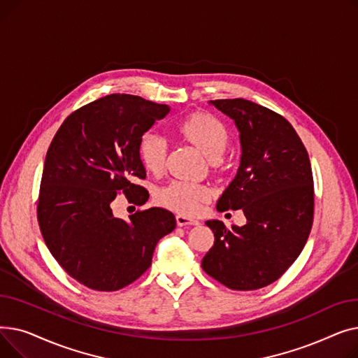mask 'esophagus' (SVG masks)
<instances>
[{
  "label": "esophagus",
  "instance_id": "obj_1",
  "mask_svg": "<svg viewBox=\"0 0 358 358\" xmlns=\"http://www.w3.org/2000/svg\"><path fill=\"white\" fill-rule=\"evenodd\" d=\"M176 220H177L178 227H194V224H199V220H196L193 217H187L184 215H177Z\"/></svg>",
  "mask_w": 358,
  "mask_h": 358
}]
</instances>
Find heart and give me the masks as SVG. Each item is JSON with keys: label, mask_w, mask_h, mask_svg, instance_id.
<instances>
[{"label": "heart", "mask_w": 358, "mask_h": 358, "mask_svg": "<svg viewBox=\"0 0 358 358\" xmlns=\"http://www.w3.org/2000/svg\"><path fill=\"white\" fill-rule=\"evenodd\" d=\"M178 136L197 149L200 154L219 165L220 157L229 145V131L219 119L209 113L196 111L187 116L177 127ZM139 159L149 173L159 174L166 164V143L154 134H146L138 145ZM209 199L206 187L197 184L173 182L157 193V203L162 208L181 215H194L201 203Z\"/></svg>", "instance_id": "obj_1"}]
</instances>
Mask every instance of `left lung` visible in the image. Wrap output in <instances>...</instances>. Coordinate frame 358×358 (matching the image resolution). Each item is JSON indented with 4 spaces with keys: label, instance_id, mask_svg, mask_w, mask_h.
I'll return each instance as SVG.
<instances>
[{
    "label": "left lung",
    "instance_id": "obj_1",
    "mask_svg": "<svg viewBox=\"0 0 358 358\" xmlns=\"http://www.w3.org/2000/svg\"><path fill=\"white\" fill-rule=\"evenodd\" d=\"M229 116L241 141L238 173L217 200L219 212L241 209L243 227L206 224L215 243L201 267L232 290L266 287L302 252L313 223V177L308 150L275 111L243 99L212 100Z\"/></svg>",
    "mask_w": 358,
    "mask_h": 358
}]
</instances>
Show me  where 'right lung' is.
<instances>
[{"mask_svg":"<svg viewBox=\"0 0 358 358\" xmlns=\"http://www.w3.org/2000/svg\"><path fill=\"white\" fill-rule=\"evenodd\" d=\"M169 113L130 94H110L75 110L48 149L37 220L59 266L78 283L116 292L138 280L152 262L158 241L176 229L174 215L150 208L127 220L113 215L123 193L143 204L149 194L135 184L146 171L138 145Z\"/></svg>","mask_w":358,"mask_h":358,"instance_id":"add662e5","label":"right lung"}]
</instances>
